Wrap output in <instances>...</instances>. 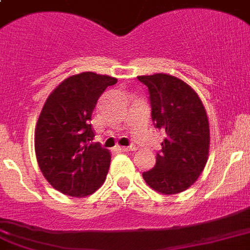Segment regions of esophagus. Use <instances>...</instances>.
Returning a JSON list of instances; mask_svg holds the SVG:
<instances>
[{
	"mask_svg": "<svg viewBox=\"0 0 250 250\" xmlns=\"http://www.w3.org/2000/svg\"><path fill=\"white\" fill-rule=\"evenodd\" d=\"M120 148V150H122V152H134V150L137 149L134 146H129V147H118Z\"/></svg>",
	"mask_w": 250,
	"mask_h": 250,
	"instance_id": "esophagus-1",
	"label": "esophagus"
}]
</instances>
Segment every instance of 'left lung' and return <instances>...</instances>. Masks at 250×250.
<instances>
[{"label": "left lung", "instance_id": "8db88e82", "mask_svg": "<svg viewBox=\"0 0 250 250\" xmlns=\"http://www.w3.org/2000/svg\"><path fill=\"white\" fill-rule=\"evenodd\" d=\"M149 91L152 121L166 134L156 166L143 173L162 194H178L197 182L209 156V121L201 98L181 78L166 73L138 76Z\"/></svg>", "mask_w": 250, "mask_h": 250}]
</instances>
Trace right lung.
<instances>
[{"instance_id": "obj_1", "label": "right lung", "mask_w": 250, "mask_h": 250, "mask_svg": "<svg viewBox=\"0 0 250 250\" xmlns=\"http://www.w3.org/2000/svg\"><path fill=\"white\" fill-rule=\"evenodd\" d=\"M116 83L111 76L82 72L47 97L36 125L35 150L42 174L58 192L83 198L104 183L111 153L92 143L89 121L101 94Z\"/></svg>"}]
</instances>
